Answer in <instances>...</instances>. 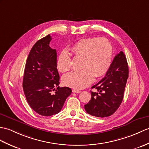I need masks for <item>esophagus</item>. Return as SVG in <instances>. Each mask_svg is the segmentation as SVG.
<instances>
[{"instance_id":"esophagus-1","label":"esophagus","mask_w":149,"mask_h":149,"mask_svg":"<svg viewBox=\"0 0 149 149\" xmlns=\"http://www.w3.org/2000/svg\"><path fill=\"white\" fill-rule=\"evenodd\" d=\"M72 92H73V93H80L81 91L80 90H78V89H74L73 90H72Z\"/></svg>"}]
</instances>
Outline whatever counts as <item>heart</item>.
Segmentation results:
<instances>
[{
    "mask_svg": "<svg viewBox=\"0 0 149 149\" xmlns=\"http://www.w3.org/2000/svg\"><path fill=\"white\" fill-rule=\"evenodd\" d=\"M71 51L75 56L82 58L80 71H73L63 77L65 85L75 89H83L94 81L95 77L104 75L112 60V46L105 38H85L74 45ZM70 57L65 52L59 56L57 67L61 72L70 68Z\"/></svg>",
    "mask_w": 149,
    "mask_h": 149,
    "instance_id": "1",
    "label": "heart"
}]
</instances>
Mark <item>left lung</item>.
<instances>
[{"instance_id": "1", "label": "left lung", "mask_w": 149, "mask_h": 149, "mask_svg": "<svg viewBox=\"0 0 149 149\" xmlns=\"http://www.w3.org/2000/svg\"><path fill=\"white\" fill-rule=\"evenodd\" d=\"M128 72L125 54L120 51L114 57L105 77L91 88L98 92H91L90 101L84 105L86 112L98 117L112 115L122 103Z\"/></svg>"}]
</instances>
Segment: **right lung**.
<instances>
[{
	"instance_id": "obj_1",
	"label": "right lung",
	"mask_w": 149,
	"mask_h": 149,
	"mask_svg": "<svg viewBox=\"0 0 149 149\" xmlns=\"http://www.w3.org/2000/svg\"><path fill=\"white\" fill-rule=\"evenodd\" d=\"M47 35L33 45L27 58L23 88L27 102L37 113L51 116L60 112L72 93L68 87L60 88L56 49L49 46ZM57 87L56 90L54 88ZM54 90V93H52Z\"/></svg>"
}]
</instances>
